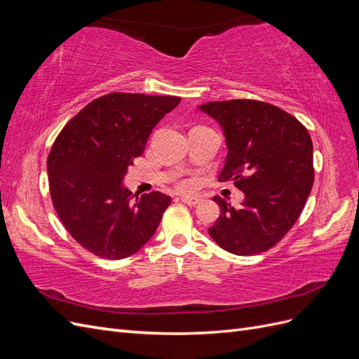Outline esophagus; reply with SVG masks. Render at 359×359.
Masks as SVG:
<instances>
[{"instance_id":"obj_1","label":"esophagus","mask_w":359,"mask_h":359,"mask_svg":"<svg viewBox=\"0 0 359 359\" xmlns=\"http://www.w3.org/2000/svg\"><path fill=\"white\" fill-rule=\"evenodd\" d=\"M181 202H184L186 205H190V206H194L201 203V199L199 198H189V196H182L181 198Z\"/></svg>"}]
</instances>
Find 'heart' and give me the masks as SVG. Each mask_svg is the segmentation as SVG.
Masks as SVG:
<instances>
[{"mask_svg":"<svg viewBox=\"0 0 359 359\" xmlns=\"http://www.w3.org/2000/svg\"><path fill=\"white\" fill-rule=\"evenodd\" d=\"M182 187H189V184H187V182H184V184H182Z\"/></svg>","mask_w":359,"mask_h":359,"instance_id":"heart-1","label":"heart"}]
</instances>
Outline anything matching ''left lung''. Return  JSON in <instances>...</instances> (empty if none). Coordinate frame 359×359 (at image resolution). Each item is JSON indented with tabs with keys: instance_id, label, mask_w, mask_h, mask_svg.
Here are the masks:
<instances>
[{
	"instance_id": "1",
	"label": "left lung",
	"mask_w": 359,
	"mask_h": 359,
	"mask_svg": "<svg viewBox=\"0 0 359 359\" xmlns=\"http://www.w3.org/2000/svg\"><path fill=\"white\" fill-rule=\"evenodd\" d=\"M220 124L227 156L220 181L244 193L238 208L214 196L220 215L208 229L223 250L238 256L264 253L295 224L314 181L311 137L295 116L257 100L198 106Z\"/></svg>"
}]
</instances>
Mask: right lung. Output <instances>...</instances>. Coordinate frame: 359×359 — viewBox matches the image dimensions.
<instances>
[{"label":"right lung","instance_id":"obj_1","mask_svg":"<svg viewBox=\"0 0 359 359\" xmlns=\"http://www.w3.org/2000/svg\"><path fill=\"white\" fill-rule=\"evenodd\" d=\"M180 97L111 93L86 104L61 130L48 157L53 206L69 233L103 259H124L153 236L170 196L132 198L124 177L160 119Z\"/></svg>","mask_w":359,"mask_h":359}]
</instances>
